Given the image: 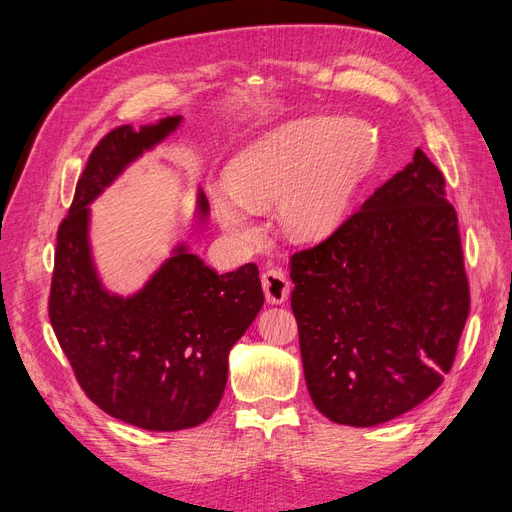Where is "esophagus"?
<instances>
[{"label":"esophagus","instance_id":"1","mask_svg":"<svg viewBox=\"0 0 512 512\" xmlns=\"http://www.w3.org/2000/svg\"><path fill=\"white\" fill-rule=\"evenodd\" d=\"M261 287H263V293H266V300L270 304L287 302L289 291H291L289 278L280 268H272L268 272H263L261 274Z\"/></svg>","mask_w":512,"mask_h":512}]
</instances>
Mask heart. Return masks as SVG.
Instances as JSON below:
<instances>
[{"mask_svg":"<svg viewBox=\"0 0 512 512\" xmlns=\"http://www.w3.org/2000/svg\"><path fill=\"white\" fill-rule=\"evenodd\" d=\"M370 131L351 121L310 119L278 127L236 155L227 185L210 191L229 234H255L253 206L280 197V219L295 238H321L349 210L374 159Z\"/></svg>","mask_w":512,"mask_h":512,"instance_id":"heart-1","label":"heart"}]
</instances>
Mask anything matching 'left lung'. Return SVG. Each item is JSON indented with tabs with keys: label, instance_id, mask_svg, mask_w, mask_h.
<instances>
[{
	"label": "left lung",
	"instance_id": "obj_1",
	"mask_svg": "<svg viewBox=\"0 0 512 512\" xmlns=\"http://www.w3.org/2000/svg\"><path fill=\"white\" fill-rule=\"evenodd\" d=\"M308 393L340 425L404 415L451 372L470 312L457 212L417 148L332 236L289 257Z\"/></svg>",
	"mask_w": 512,
	"mask_h": 512
}]
</instances>
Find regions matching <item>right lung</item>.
Returning <instances> with one entry per match:
<instances>
[{
    "label": "right lung",
    "instance_id": "obj_1",
    "mask_svg": "<svg viewBox=\"0 0 512 512\" xmlns=\"http://www.w3.org/2000/svg\"><path fill=\"white\" fill-rule=\"evenodd\" d=\"M178 123L121 125L97 142L59 225L48 295L55 336L87 398L151 432L187 430L212 415L227 385L229 349L263 306L255 263L217 274L187 246L131 298L108 293L95 274L87 204ZM197 210L208 214L204 193Z\"/></svg>",
    "mask_w": 512,
    "mask_h": 512
}]
</instances>
